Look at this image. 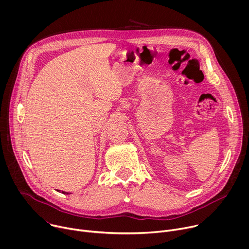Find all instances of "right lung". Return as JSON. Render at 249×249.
<instances>
[{"mask_svg": "<svg viewBox=\"0 0 249 249\" xmlns=\"http://www.w3.org/2000/svg\"><path fill=\"white\" fill-rule=\"evenodd\" d=\"M58 192H62L63 194H71V193H69V192H65V191H60V190H57Z\"/></svg>", "mask_w": 249, "mask_h": 249, "instance_id": "obj_1", "label": "right lung"}]
</instances>
